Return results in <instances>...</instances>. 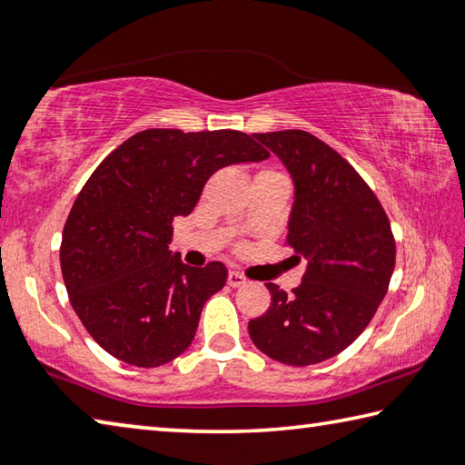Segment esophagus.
I'll return each instance as SVG.
<instances>
[{"mask_svg": "<svg viewBox=\"0 0 465 465\" xmlns=\"http://www.w3.org/2000/svg\"><path fill=\"white\" fill-rule=\"evenodd\" d=\"M227 285H230V287L246 285V277H243V274H240L238 271H230V274H227Z\"/></svg>", "mask_w": 465, "mask_h": 465, "instance_id": "esophagus-1", "label": "esophagus"}]
</instances>
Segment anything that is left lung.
<instances>
[{"instance_id":"left-lung-1","label":"left lung","mask_w":465,"mask_h":465,"mask_svg":"<svg viewBox=\"0 0 465 465\" xmlns=\"http://www.w3.org/2000/svg\"><path fill=\"white\" fill-rule=\"evenodd\" d=\"M293 180L287 243L308 258L287 295L266 282L271 305L248 322L252 342L279 363L316 365L363 332L396 264L388 215L349 162L308 131L256 133Z\"/></svg>"}]
</instances>
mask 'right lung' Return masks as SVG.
Instances as JSON below:
<instances>
[{"instance_id": "add662e5", "label": "right lung", "mask_w": 465, "mask_h": 465, "mask_svg": "<svg viewBox=\"0 0 465 465\" xmlns=\"http://www.w3.org/2000/svg\"><path fill=\"white\" fill-rule=\"evenodd\" d=\"M266 157L240 131L147 129L100 163L63 227L61 272L102 349L123 363L160 367L191 346L227 271L222 262L194 269L172 254V223L193 213L217 170Z\"/></svg>"}]
</instances>
